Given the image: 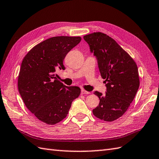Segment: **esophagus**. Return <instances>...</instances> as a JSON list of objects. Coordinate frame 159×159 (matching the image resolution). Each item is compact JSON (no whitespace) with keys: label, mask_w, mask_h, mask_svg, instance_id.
I'll return each mask as SVG.
<instances>
[{"label":"esophagus","mask_w":159,"mask_h":159,"mask_svg":"<svg viewBox=\"0 0 159 159\" xmlns=\"http://www.w3.org/2000/svg\"><path fill=\"white\" fill-rule=\"evenodd\" d=\"M90 94V92H88L84 89L81 90V94Z\"/></svg>","instance_id":"obj_1"}]
</instances>
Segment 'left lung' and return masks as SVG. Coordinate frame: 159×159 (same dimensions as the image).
<instances>
[{
    "instance_id": "left-lung-1",
    "label": "left lung",
    "mask_w": 159,
    "mask_h": 159,
    "mask_svg": "<svg viewBox=\"0 0 159 159\" xmlns=\"http://www.w3.org/2000/svg\"><path fill=\"white\" fill-rule=\"evenodd\" d=\"M97 59L98 69L107 87L105 94L95 91L99 104L93 110L104 121L116 120L127 110L139 86L138 69L134 60L116 41L103 33L84 36Z\"/></svg>"
}]
</instances>
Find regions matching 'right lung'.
<instances>
[{"label": "right lung", "mask_w": 159, "mask_h": 159, "mask_svg": "<svg viewBox=\"0 0 159 159\" xmlns=\"http://www.w3.org/2000/svg\"><path fill=\"white\" fill-rule=\"evenodd\" d=\"M82 40L80 37H54L32 48L24 58L18 76V90L26 107L48 125H55L66 118L81 90L66 86L55 72L65 69L67 53Z\"/></svg>", "instance_id": "obj_1"}]
</instances>
